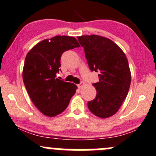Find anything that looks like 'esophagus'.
<instances>
[{
  "label": "esophagus",
  "mask_w": 156,
  "mask_h": 156,
  "mask_svg": "<svg viewBox=\"0 0 156 156\" xmlns=\"http://www.w3.org/2000/svg\"><path fill=\"white\" fill-rule=\"evenodd\" d=\"M83 85H84V83H83V82H82V83L78 84V87L80 88V89H81V88L82 87V86H83Z\"/></svg>",
  "instance_id": "34e87169"
}]
</instances>
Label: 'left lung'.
<instances>
[{
  "label": "left lung",
  "instance_id": "left-lung-1",
  "mask_svg": "<svg viewBox=\"0 0 156 156\" xmlns=\"http://www.w3.org/2000/svg\"><path fill=\"white\" fill-rule=\"evenodd\" d=\"M77 38L90 70L100 72L99 82L93 84L97 95L87 103L88 108L99 118H108L119 111L129 90L131 72L127 58L107 37L91 34Z\"/></svg>",
  "mask_w": 156,
  "mask_h": 156
}]
</instances>
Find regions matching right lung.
Returning a JSON list of instances; mask_svg holds the SVG:
<instances>
[{
	"label": "right lung",
	"mask_w": 156,
	"mask_h": 156,
	"mask_svg": "<svg viewBox=\"0 0 156 156\" xmlns=\"http://www.w3.org/2000/svg\"><path fill=\"white\" fill-rule=\"evenodd\" d=\"M80 47L76 38L57 35L36 44L28 52L22 77L32 101L49 117L62 113L76 93L77 86L56 78L63 52Z\"/></svg>",
	"instance_id": "1"
}]
</instances>
